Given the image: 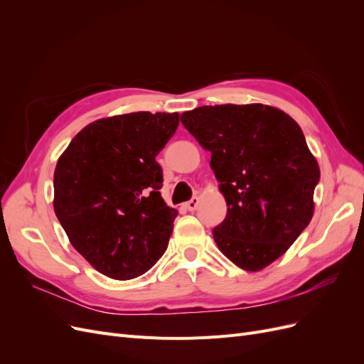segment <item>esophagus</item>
<instances>
[{
	"instance_id": "obj_1",
	"label": "esophagus",
	"mask_w": 364,
	"mask_h": 364,
	"mask_svg": "<svg viewBox=\"0 0 364 364\" xmlns=\"http://www.w3.org/2000/svg\"><path fill=\"white\" fill-rule=\"evenodd\" d=\"M199 202H200L199 197H193L191 200H188V202L185 203V208L188 209V211H196L197 206H199Z\"/></svg>"
}]
</instances>
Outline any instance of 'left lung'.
I'll list each match as a JSON object with an SVG mask.
<instances>
[{"mask_svg": "<svg viewBox=\"0 0 364 364\" xmlns=\"http://www.w3.org/2000/svg\"><path fill=\"white\" fill-rule=\"evenodd\" d=\"M181 121L211 151L209 165L228 205L213 229L218 249L243 270L267 267L314 214L321 170L299 124L261 103L200 106Z\"/></svg>", "mask_w": 364, "mask_h": 364, "instance_id": "obj_1", "label": "left lung"}]
</instances>
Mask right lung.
Listing matches in <instances>:
<instances>
[{"label":"right lung","instance_id":"add662e5","mask_svg":"<svg viewBox=\"0 0 364 364\" xmlns=\"http://www.w3.org/2000/svg\"><path fill=\"white\" fill-rule=\"evenodd\" d=\"M178 126V112L97 119L58 161L54 213L74 249L109 278L141 277L167 250L178 211L161 197L156 156Z\"/></svg>","mask_w":364,"mask_h":364}]
</instances>
